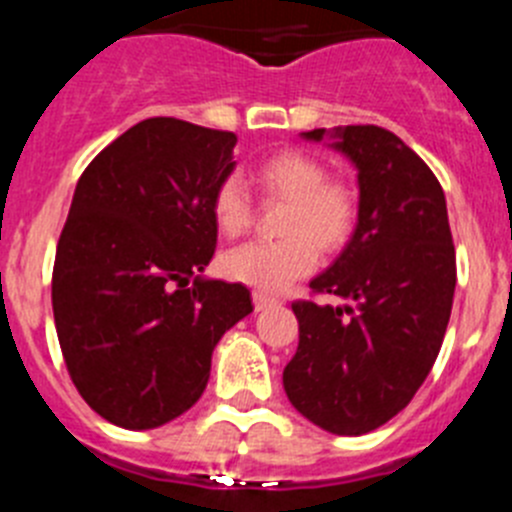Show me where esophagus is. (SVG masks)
<instances>
[{"label":"esophagus","mask_w":512,"mask_h":512,"mask_svg":"<svg viewBox=\"0 0 512 512\" xmlns=\"http://www.w3.org/2000/svg\"><path fill=\"white\" fill-rule=\"evenodd\" d=\"M277 302V297H269L264 295V292H253V307H256V310H266V307L277 305Z\"/></svg>","instance_id":"34e87169"}]
</instances>
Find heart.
I'll return each mask as SVG.
<instances>
[{
  "instance_id": "obj_1",
  "label": "heart",
  "mask_w": 512,
  "mask_h": 512,
  "mask_svg": "<svg viewBox=\"0 0 512 512\" xmlns=\"http://www.w3.org/2000/svg\"><path fill=\"white\" fill-rule=\"evenodd\" d=\"M256 184L271 200L289 202L279 233L282 241L246 243L223 256V274L259 292H282L307 277L320 253H338L356 228V194L328 179L320 158L305 151L271 153L256 166ZM212 220L225 238H238L251 225L253 207L241 179L228 176L212 192Z\"/></svg>"
}]
</instances>
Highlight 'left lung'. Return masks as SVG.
Returning a JSON list of instances; mask_svg holds the SVG:
<instances>
[{
	"instance_id": "obj_1",
	"label": "left lung",
	"mask_w": 512,
	"mask_h": 512,
	"mask_svg": "<svg viewBox=\"0 0 512 512\" xmlns=\"http://www.w3.org/2000/svg\"><path fill=\"white\" fill-rule=\"evenodd\" d=\"M354 164L359 220L312 292L338 305L295 302L300 346L284 366L297 413L336 436H364L395 418L441 351L456 289L446 197L395 133L377 125L310 130Z\"/></svg>"
}]
</instances>
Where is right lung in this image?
<instances>
[{"instance_id": "add662e5", "label": "right lung", "mask_w": 512, "mask_h": 512, "mask_svg": "<svg viewBox=\"0 0 512 512\" xmlns=\"http://www.w3.org/2000/svg\"><path fill=\"white\" fill-rule=\"evenodd\" d=\"M233 133L148 117L76 184L53 264V318L79 395L148 431L187 413L225 330L253 310L243 284L207 279L212 192L235 169Z\"/></svg>"}]
</instances>
